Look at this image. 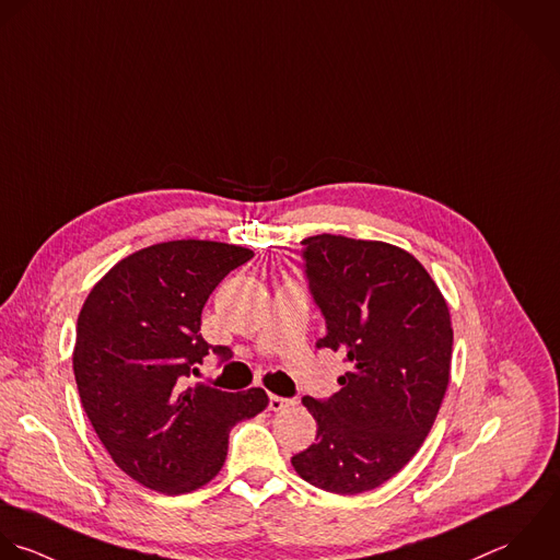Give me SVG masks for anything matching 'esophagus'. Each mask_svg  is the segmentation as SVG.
<instances>
[{"label":"esophagus","mask_w":560,"mask_h":560,"mask_svg":"<svg viewBox=\"0 0 560 560\" xmlns=\"http://www.w3.org/2000/svg\"><path fill=\"white\" fill-rule=\"evenodd\" d=\"M292 401L290 399H285V397H277V395H270V401H268V408L272 410V412H279V410H283V408H288Z\"/></svg>","instance_id":"34e87169"}]
</instances>
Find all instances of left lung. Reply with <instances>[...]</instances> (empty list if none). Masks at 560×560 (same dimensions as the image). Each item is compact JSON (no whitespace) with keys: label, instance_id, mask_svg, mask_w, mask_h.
<instances>
[{"label":"left lung","instance_id":"obj_1","mask_svg":"<svg viewBox=\"0 0 560 560\" xmlns=\"http://www.w3.org/2000/svg\"><path fill=\"white\" fill-rule=\"evenodd\" d=\"M310 292L325 316L316 342L347 362L329 399L303 397L316 443L292 458L329 493L355 495L399 474L441 410L452 366V318L430 272L404 248L312 235L303 242Z\"/></svg>","mask_w":560,"mask_h":560}]
</instances>
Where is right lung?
Returning a JSON list of instances; mask_svg holds the SVG:
<instances>
[{
  "mask_svg": "<svg viewBox=\"0 0 560 560\" xmlns=\"http://www.w3.org/2000/svg\"><path fill=\"white\" fill-rule=\"evenodd\" d=\"M253 250L174 240L117 261L89 292L75 327L73 375L82 408L113 463L139 485L180 495L226 460L229 432L268 406L261 388L187 386L209 351L200 336L209 294Z\"/></svg>",
  "mask_w": 560,
  "mask_h": 560,
  "instance_id": "1",
  "label": "right lung"
}]
</instances>
